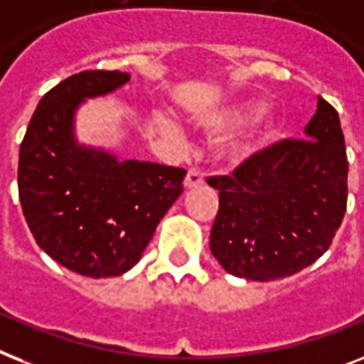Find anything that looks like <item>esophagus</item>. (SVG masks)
Segmentation results:
<instances>
[{
  "mask_svg": "<svg viewBox=\"0 0 364 364\" xmlns=\"http://www.w3.org/2000/svg\"><path fill=\"white\" fill-rule=\"evenodd\" d=\"M203 183V176L202 172H198V170H188L187 172V177H185V187L187 188H194L198 187V185H202Z\"/></svg>",
  "mask_w": 364,
  "mask_h": 364,
  "instance_id": "34e87169",
  "label": "esophagus"
}]
</instances>
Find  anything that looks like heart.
<instances>
[{
	"instance_id": "obj_1",
	"label": "heart",
	"mask_w": 364,
	"mask_h": 364,
	"mask_svg": "<svg viewBox=\"0 0 364 364\" xmlns=\"http://www.w3.org/2000/svg\"><path fill=\"white\" fill-rule=\"evenodd\" d=\"M256 108H258L256 102H237V105L230 106V108L218 112V114L209 115L208 119L202 121V127L208 132H211V134L226 132L230 129H233V127L241 125ZM269 123H271V117H269L267 112H264L241 134L230 136V138L220 141L217 151H215L217 161L228 168L241 166L245 162H249L256 155V151H258L259 141L264 138ZM162 131L166 132L168 136H172V138H179L181 136L177 125H173L172 121H166L162 125Z\"/></svg>"
}]
</instances>
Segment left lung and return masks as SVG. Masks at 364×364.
Wrapping results in <instances>:
<instances>
[{
  "label": "left lung",
  "mask_w": 364,
  "mask_h": 364,
  "mask_svg": "<svg viewBox=\"0 0 364 364\" xmlns=\"http://www.w3.org/2000/svg\"><path fill=\"white\" fill-rule=\"evenodd\" d=\"M218 213L209 247L239 279H284L329 249L348 202V156L338 112L318 97L305 140H284L233 176L209 177Z\"/></svg>",
  "instance_id": "8db88e82"
}]
</instances>
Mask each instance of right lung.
<instances>
[{
	"instance_id": "right-lung-1",
	"label": "right lung",
	"mask_w": 364,
	"mask_h": 364,
	"mask_svg": "<svg viewBox=\"0 0 364 364\" xmlns=\"http://www.w3.org/2000/svg\"><path fill=\"white\" fill-rule=\"evenodd\" d=\"M129 80L119 70L69 76L41 99L20 146V203L35 241L91 279L119 277L140 262L187 176L183 168L121 161L105 147L78 144L80 106Z\"/></svg>"
}]
</instances>
